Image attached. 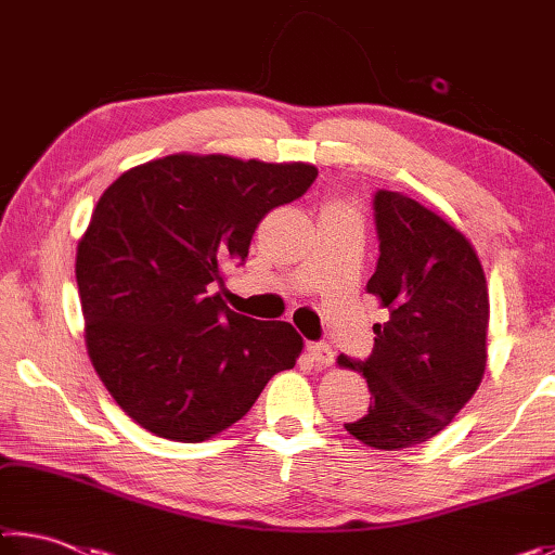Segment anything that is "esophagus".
Here are the masks:
<instances>
[{
	"mask_svg": "<svg viewBox=\"0 0 555 555\" xmlns=\"http://www.w3.org/2000/svg\"><path fill=\"white\" fill-rule=\"evenodd\" d=\"M306 352L315 362V367H331L335 362V352L325 343H311L306 347Z\"/></svg>",
	"mask_w": 555,
	"mask_h": 555,
	"instance_id": "1",
	"label": "esophagus"
}]
</instances>
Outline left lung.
<instances>
[{
    "label": "left lung",
    "instance_id": "obj_1",
    "mask_svg": "<svg viewBox=\"0 0 555 555\" xmlns=\"http://www.w3.org/2000/svg\"><path fill=\"white\" fill-rule=\"evenodd\" d=\"M374 222L379 259L367 294L389 321L374 325L367 360L337 357L372 393L345 428L370 448L401 450L440 434L480 387L490 296L465 234L409 195L374 193Z\"/></svg>",
    "mask_w": 555,
    "mask_h": 555
}]
</instances>
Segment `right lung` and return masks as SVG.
Masks as SVG:
<instances>
[{
    "mask_svg": "<svg viewBox=\"0 0 555 555\" xmlns=\"http://www.w3.org/2000/svg\"><path fill=\"white\" fill-rule=\"evenodd\" d=\"M315 176L311 164L173 154L102 193L75 279L92 367L139 426L201 443L294 367L304 350L294 325L234 313L210 286L247 259L261 218Z\"/></svg>",
    "mask_w": 555,
    "mask_h": 555,
    "instance_id": "right-lung-1",
    "label": "right lung"
}]
</instances>
